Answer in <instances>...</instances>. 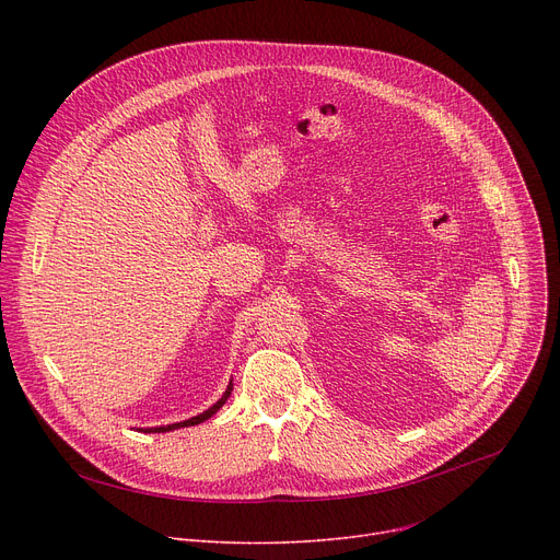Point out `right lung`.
Returning <instances> with one entry per match:
<instances>
[{
	"instance_id": "obj_1",
	"label": "right lung",
	"mask_w": 560,
	"mask_h": 560,
	"mask_svg": "<svg viewBox=\"0 0 560 560\" xmlns=\"http://www.w3.org/2000/svg\"><path fill=\"white\" fill-rule=\"evenodd\" d=\"M231 390H233V384H229V388H226V393L222 395V399L220 401H215L209 410H203L201 416H197V418H190V420H184V422H176V424H167V427H156V429H144V433H163V431H172V429H182V427H195V424H199V422H203V420H209L211 416H215L218 410L222 408V404L229 399V395H231Z\"/></svg>"
}]
</instances>
